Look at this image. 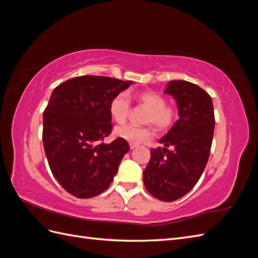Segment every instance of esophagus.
<instances>
[{
    "instance_id": "esophagus-1",
    "label": "esophagus",
    "mask_w": 258,
    "mask_h": 258,
    "mask_svg": "<svg viewBox=\"0 0 258 258\" xmlns=\"http://www.w3.org/2000/svg\"><path fill=\"white\" fill-rule=\"evenodd\" d=\"M129 145H130V148H131V150H134L135 147H137V146H138V144H135V143H130Z\"/></svg>"
}]
</instances>
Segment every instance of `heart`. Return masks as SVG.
<instances>
[{"instance_id":"obj_1","label":"heart","mask_w":258,"mask_h":258,"mask_svg":"<svg viewBox=\"0 0 258 258\" xmlns=\"http://www.w3.org/2000/svg\"><path fill=\"white\" fill-rule=\"evenodd\" d=\"M137 100L143 106L148 108L145 117L146 122H152L160 131L170 129L175 123L178 111L173 105L168 104L166 98L160 93L145 90L137 93ZM110 114L117 123H123L127 120L131 111V99L126 91L118 92L115 95L111 102ZM153 129L150 126H137L134 123L123 124L115 129V136L121 138L130 143H141L147 141L153 137Z\"/></svg>"}]
</instances>
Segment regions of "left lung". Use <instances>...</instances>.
Here are the masks:
<instances>
[{
	"label": "left lung",
	"instance_id": "8db88e82",
	"mask_svg": "<svg viewBox=\"0 0 258 258\" xmlns=\"http://www.w3.org/2000/svg\"><path fill=\"white\" fill-rule=\"evenodd\" d=\"M165 92L175 98L179 119L159 142L173 148H151L143 181L152 196L171 202L190 191L204 172L212 145L215 117L212 98L198 85L172 81Z\"/></svg>",
	"mask_w": 258,
	"mask_h": 258
}]
</instances>
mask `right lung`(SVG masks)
Here are the masks:
<instances>
[{
	"instance_id": "1",
	"label": "right lung",
	"mask_w": 258,
	"mask_h": 258,
	"mask_svg": "<svg viewBox=\"0 0 258 258\" xmlns=\"http://www.w3.org/2000/svg\"><path fill=\"white\" fill-rule=\"evenodd\" d=\"M132 82L113 77H74L53 89L43 114V143L53 176L77 198H91L112 183L129 144L102 142L113 124L110 102Z\"/></svg>"
}]
</instances>
